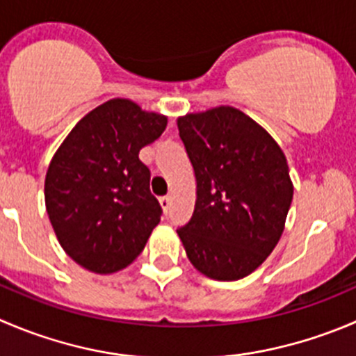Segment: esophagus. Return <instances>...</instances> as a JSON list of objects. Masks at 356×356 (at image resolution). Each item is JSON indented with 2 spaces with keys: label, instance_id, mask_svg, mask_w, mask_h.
<instances>
[{
  "label": "esophagus",
  "instance_id": "34e87169",
  "mask_svg": "<svg viewBox=\"0 0 356 356\" xmlns=\"http://www.w3.org/2000/svg\"><path fill=\"white\" fill-rule=\"evenodd\" d=\"M160 205H161V209H163V212L167 213L168 209H170V196H161Z\"/></svg>",
  "mask_w": 356,
  "mask_h": 356
}]
</instances>
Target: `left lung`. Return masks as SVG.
I'll list each match as a JSON object with an SVG mask.
<instances>
[{
	"mask_svg": "<svg viewBox=\"0 0 356 356\" xmlns=\"http://www.w3.org/2000/svg\"><path fill=\"white\" fill-rule=\"evenodd\" d=\"M177 127L196 177L195 212L179 238L200 273L240 280L284 233L294 195L287 158L257 122L231 106L189 113Z\"/></svg>",
	"mask_w": 356,
	"mask_h": 356,
	"instance_id": "1",
	"label": "left lung"
}]
</instances>
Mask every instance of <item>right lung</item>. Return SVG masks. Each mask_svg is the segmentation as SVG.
Returning a JSON list of instances; mask_svg holds the SVG:
<instances>
[{
	"mask_svg": "<svg viewBox=\"0 0 356 356\" xmlns=\"http://www.w3.org/2000/svg\"><path fill=\"white\" fill-rule=\"evenodd\" d=\"M167 129V116L111 99L83 116L44 177V205L57 240L81 268L123 270L146 247L161 207L139 151Z\"/></svg>",
	"mask_w": 356,
	"mask_h": 356,
	"instance_id": "1",
	"label": "right lung"
}]
</instances>
